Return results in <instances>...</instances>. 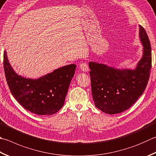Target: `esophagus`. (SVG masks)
Here are the masks:
<instances>
[{"label":"esophagus","mask_w":156,"mask_h":156,"mask_svg":"<svg viewBox=\"0 0 156 156\" xmlns=\"http://www.w3.org/2000/svg\"><path fill=\"white\" fill-rule=\"evenodd\" d=\"M79 67H80V69L83 70V72H87L88 70H89V68H88V65L87 63H81Z\"/></svg>","instance_id":"34e87169"}]
</instances>
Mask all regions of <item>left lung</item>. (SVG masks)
Here are the masks:
<instances>
[{
  "mask_svg": "<svg viewBox=\"0 0 156 156\" xmlns=\"http://www.w3.org/2000/svg\"><path fill=\"white\" fill-rule=\"evenodd\" d=\"M143 55L134 69H120L90 62L92 94L96 107L110 115L128 109L143 94L151 68V45L146 32L139 26Z\"/></svg>",
  "mask_w": 156,
  "mask_h": 156,
  "instance_id": "obj_1",
  "label": "left lung"
}]
</instances>
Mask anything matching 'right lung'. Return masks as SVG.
Segmentation results:
<instances>
[{
    "mask_svg": "<svg viewBox=\"0 0 156 156\" xmlns=\"http://www.w3.org/2000/svg\"><path fill=\"white\" fill-rule=\"evenodd\" d=\"M5 77L11 94L22 107L40 115H51L63 107L76 65L69 64L38 79L23 77L14 71L4 51Z\"/></svg>",
    "mask_w": 156,
    "mask_h": 156,
    "instance_id": "add662e5",
    "label": "right lung"
}]
</instances>
